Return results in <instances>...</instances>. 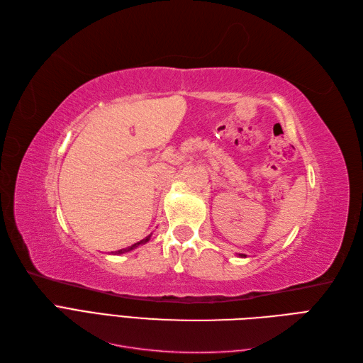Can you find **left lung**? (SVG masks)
Here are the masks:
<instances>
[{
  "mask_svg": "<svg viewBox=\"0 0 363 363\" xmlns=\"http://www.w3.org/2000/svg\"><path fill=\"white\" fill-rule=\"evenodd\" d=\"M240 256H244V255H240Z\"/></svg>",
  "mask_w": 363,
  "mask_h": 363,
  "instance_id": "left-lung-1",
  "label": "left lung"
}]
</instances>
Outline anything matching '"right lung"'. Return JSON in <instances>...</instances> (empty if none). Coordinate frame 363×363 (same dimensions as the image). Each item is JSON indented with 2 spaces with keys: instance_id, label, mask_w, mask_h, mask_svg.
<instances>
[{
  "instance_id": "right-lung-1",
  "label": "right lung",
  "mask_w": 363,
  "mask_h": 363,
  "mask_svg": "<svg viewBox=\"0 0 363 363\" xmlns=\"http://www.w3.org/2000/svg\"><path fill=\"white\" fill-rule=\"evenodd\" d=\"M149 238H150V235H149V237H146V238H145V240H142V241H138V242H135V244L130 245V247H126V249H121V250H118V252H114V255H122V253H126V252H131L133 249L138 247V245H142V244L147 242V241H149Z\"/></svg>"
}]
</instances>
